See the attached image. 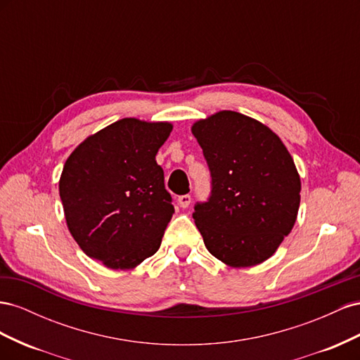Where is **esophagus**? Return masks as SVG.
<instances>
[{"mask_svg":"<svg viewBox=\"0 0 360 360\" xmlns=\"http://www.w3.org/2000/svg\"><path fill=\"white\" fill-rule=\"evenodd\" d=\"M177 201H179L181 209H188L191 201H192V198H191V195H181V197H179Z\"/></svg>","mask_w":360,"mask_h":360,"instance_id":"esophagus-1","label":"esophagus"}]
</instances>
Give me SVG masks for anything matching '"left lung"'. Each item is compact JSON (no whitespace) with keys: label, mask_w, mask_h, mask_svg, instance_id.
Returning <instances> with one entry per match:
<instances>
[{"label":"left lung","mask_w":360,"mask_h":360,"mask_svg":"<svg viewBox=\"0 0 360 360\" xmlns=\"http://www.w3.org/2000/svg\"><path fill=\"white\" fill-rule=\"evenodd\" d=\"M212 174V195L193 219L209 252L226 266L261 264L297 219L300 176L287 147L266 124L219 111L192 124Z\"/></svg>","instance_id":"obj_1"}]
</instances>
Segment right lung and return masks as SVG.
I'll list each match as a JSON object with an SVG mask.
<instances>
[{"instance_id":"right-lung-1","label":"right lung","mask_w":360,"mask_h":360,"mask_svg":"<svg viewBox=\"0 0 360 360\" xmlns=\"http://www.w3.org/2000/svg\"><path fill=\"white\" fill-rule=\"evenodd\" d=\"M172 124L122 118L68 158L58 189L66 224L90 258L130 270L160 246L174 213L156 155Z\"/></svg>"}]
</instances>
